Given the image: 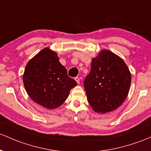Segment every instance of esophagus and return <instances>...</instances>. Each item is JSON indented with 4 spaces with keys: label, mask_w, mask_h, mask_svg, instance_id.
I'll use <instances>...</instances> for the list:
<instances>
[{
    "label": "esophagus",
    "mask_w": 151,
    "mask_h": 151,
    "mask_svg": "<svg viewBox=\"0 0 151 151\" xmlns=\"http://www.w3.org/2000/svg\"><path fill=\"white\" fill-rule=\"evenodd\" d=\"M74 79H75L76 82H77V84H79V82H80V80H79V78L78 77H76L75 78H74Z\"/></svg>",
    "instance_id": "1"
}]
</instances>
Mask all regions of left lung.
<instances>
[{"instance_id":"obj_1","label":"left lung","mask_w":151,"mask_h":151,"mask_svg":"<svg viewBox=\"0 0 151 151\" xmlns=\"http://www.w3.org/2000/svg\"><path fill=\"white\" fill-rule=\"evenodd\" d=\"M130 83L131 74L125 62L111 51L102 50L92 60L84 87L92 109L106 113L123 103Z\"/></svg>"}]
</instances>
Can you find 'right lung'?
I'll list each match as a JSON object with an SVG mask.
<instances>
[{
  "instance_id": "add662e5",
  "label": "right lung",
  "mask_w": 151,
  "mask_h": 151,
  "mask_svg": "<svg viewBox=\"0 0 151 151\" xmlns=\"http://www.w3.org/2000/svg\"><path fill=\"white\" fill-rule=\"evenodd\" d=\"M23 81L29 97L47 109L62 105L77 82L67 75L57 53L45 48L28 62Z\"/></svg>"
}]
</instances>
